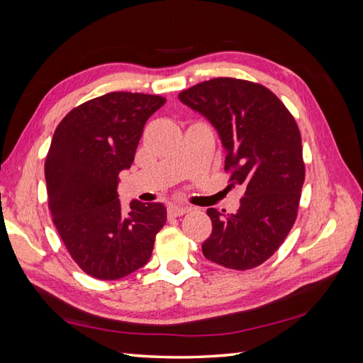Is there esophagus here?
<instances>
[{
  "instance_id": "34e87169",
  "label": "esophagus",
  "mask_w": 363,
  "mask_h": 363,
  "mask_svg": "<svg viewBox=\"0 0 363 363\" xmlns=\"http://www.w3.org/2000/svg\"><path fill=\"white\" fill-rule=\"evenodd\" d=\"M191 207L189 206H184V204H169L168 206V213L171 216H182L184 215L186 212H189Z\"/></svg>"
}]
</instances>
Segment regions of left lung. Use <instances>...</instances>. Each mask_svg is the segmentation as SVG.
<instances>
[{
    "mask_svg": "<svg viewBox=\"0 0 363 363\" xmlns=\"http://www.w3.org/2000/svg\"><path fill=\"white\" fill-rule=\"evenodd\" d=\"M179 98L218 130L228 188L245 189L236 213L207 208L212 235L203 255L230 269L256 268L280 248L298 215L306 174L300 128L280 98L255 82L218 77Z\"/></svg>",
    "mask_w": 363,
    "mask_h": 363,
    "instance_id": "8db88e82",
    "label": "left lung"
}]
</instances>
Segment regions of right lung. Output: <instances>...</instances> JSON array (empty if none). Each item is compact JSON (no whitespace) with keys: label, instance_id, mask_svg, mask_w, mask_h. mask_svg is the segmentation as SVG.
I'll use <instances>...</instances> for the list:
<instances>
[{"label":"right lung","instance_id":"obj_1","mask_svg":"<svg viewBox=\"0 0 363 363\" xmlns=\"http://www.w3.org/2000/svg\"><path fill=\"white\" fill-rule=\"evenodd\" d=\"M160 95L108 92L74 107L57 125L45 159L48 208L62 242L87 276L118 280L150 260L167 223L160 203L118 200V175L135 160Z\"/></svg>","mask_w":363,"mask_h":363}]
</instances>
